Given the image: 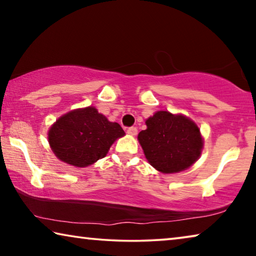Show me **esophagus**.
<instances>
[{"label": "esophagus", "mask_w": 256, "mask_h": 256, "mask_svg": "<svg viewBox=\"0 0 256 256\" xmlns=\"http://www.w3.org/2000/svg\"><path fill=\"white\" fill-rule=\"evenodd\" d=\"M128 133L130 134V136H136V134L138 133V128L136 126H131L128 128Z\"/></svg>", "instance_id": "obj_1"}]
</instances>
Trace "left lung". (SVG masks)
<instances>
[{
  "label": "left lung",
  "instance_id": "8db88e82",
  "mask_svg": "<svg viewBox=\"0 0 256 256\" xmlns=\"http://www.w3.org/2000/svg\"><path fill=\"white\" fill-rule=\"evenodd\" d=\"M146 130L138 133L146 158L164 174L185 170L196 162L203 146L198 125L183 115L157 112L146 120Z\"/></svg>",
  "mask_w": 256,
  "mask_h": 256
}]
</instances>
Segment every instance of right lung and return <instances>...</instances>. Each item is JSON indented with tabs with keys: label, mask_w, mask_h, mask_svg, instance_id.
<instances>
[{
	"label": "right lung",
	"mask_w": 256,
	"mask_h": 256,
	"mask_svg": "<svg viewBox=\"0 0 256 256\" xmlns=\"http://www.w3.org/2000/svg\"><path fill=\"white\" fill-rule=\"evenodd\" d=\"M124 134L118 123L110 122L94 107H86L56 120L48 132V141L60 160L86 167L105 157L116 138Z\"/></svg>",
	"instance_id": "add662e5"
}]
</instances>
